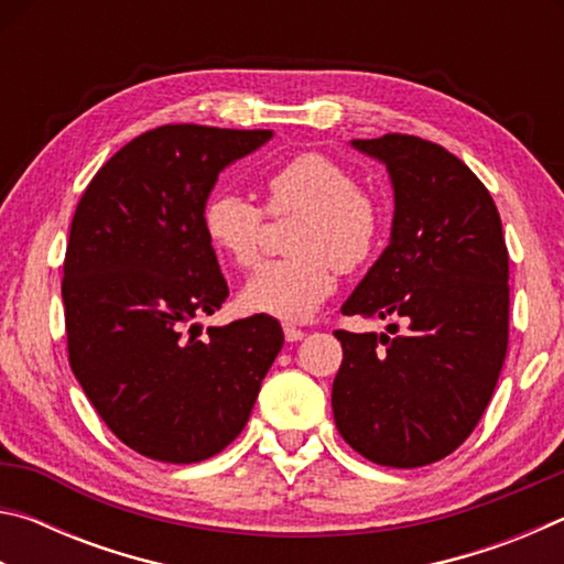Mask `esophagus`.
Masks as SVG:
<instances>
[{
  "label": "esophagus",
  "instance_id": "esophagus-1",
  "mask_svg": "<svg viewBox=\"0 0 564 564\" xmlns=\"http://www.w3.org/2000/svg\"><path fill=\"white\" fill-rule=\"evenodd\" d=\"M283 333H285V340H289V343H295V340H303V336H305V333H303L301 328H295V326H289V323H285V326H283Z\"/></svg>",
  "mask_w": 564,
  "mask_h": 564
}]
</instances>
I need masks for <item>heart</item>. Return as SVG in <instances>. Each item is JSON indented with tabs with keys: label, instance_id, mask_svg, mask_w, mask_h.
<instances>
[{
	"label": "heart",
	"instance_id": "heart-1",
	"mask_svg": "<svg viewBox=\"0 0 564 564\" xmlns=\"http://www.w3.org/2000/svg\"><path fill=\"white\" fill-rule=\"evenodd\" d=\"M265 212L299 214L285 259L265 261L241 293L246 308L281 321H305L336 289V265L352 271L376 253L383 214L340 161L301 151L263 176ZM202 226L218 253L236 265H253L261 251L263 208L234 191H214L202 208Z\"/></svg>",
	"mask_w": 564,
	"mask_h": 564
}]
</instances>
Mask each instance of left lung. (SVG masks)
Returning <instances> with one entry per match:
<instances>
[{
	"label": "left lung",
	"instance_id": "obj_1",
	"mask_svg": "<svg viewBox=\"0 0 564 564\" xmlns=\"http://www.w3.org/2000/svg\"><path fill=\"white\" fill-rule=\"evenodd\" d=\"M352 147L388 166L395 216L388 248L340 311L403 318L408 330H336L343 362L333 417L370 463L431 465L480 423L508 356L510 256L500 214L482 181L441 144L386 133Z\"/></svg>",
	"mask_w": 564,
	"mask_h": 564
}]
</instances>
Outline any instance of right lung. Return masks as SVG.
<instances>
[{"label": "right lung", "instance_id": "1", "mask_svg": "<svg viewBox=\"0 0 564 564\" xmlns=\"http://www.w3.org/2000/svg\"><path fill=\"white\" fill-rule=\"evenodd\" d=\"M269 129L166 123L131 139L89 181L64 256L69 366L109 431L151 460L188 465L243 431L283 348L281 323L206 328L228 283L202 226L221 171Z\"/></svg>", "mask_w": 564, "mask_h": 564}]
</instances>
